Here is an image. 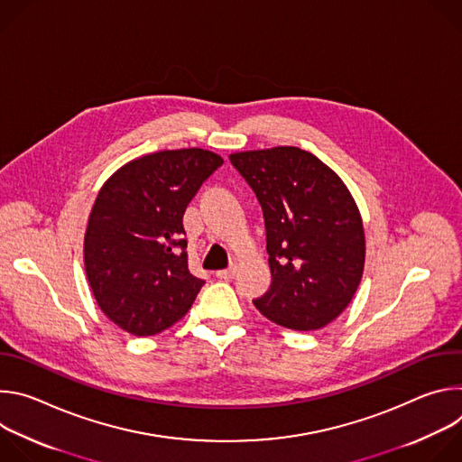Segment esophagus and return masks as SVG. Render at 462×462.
Here are the masks:
<instances>
[{
    "label": "esophagus",
    "instance_id": "esophagus-1",
    "mask_svg": "<svg viewBox=\"0 0 462 462\" xmlns=\"http://www.w3.org/2000/svg\"><path fill=\"white\" fill-rule=\"evenodd\" d=\"M236 274H237V265H236V263H232V265H230L228 269L216 273V276H217L219 280H232V278H236Z\"/></svg>",
    "mask_w": 462,
    "mask_h": 462
}]
</instances>
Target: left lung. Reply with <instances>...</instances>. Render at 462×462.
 Segmentation results:
<instances>
[{
	"mask_svg": "<svg viewBox=\"0 0 462 462\" xmlns=\"http://www.w3.org/2000/svg\"><path fill=\"white\" fill-rule=\"evenodd\" d=\"M230 162L265 219L273 283L255 309L294 331L331 323L353 300L365 261L364 225L347 186L294 146L232 153Z\"/></svg>",
	"mask_w": 462,
	"mask_h": 462,
	"instance_id": "1",
	"label": "left lung"
}]
</instances>
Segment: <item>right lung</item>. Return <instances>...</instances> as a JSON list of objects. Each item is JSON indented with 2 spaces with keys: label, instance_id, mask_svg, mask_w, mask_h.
Returning a JSON list of instances; mask_svg holds the SVG:
<instances>
[{
  "label": "right lung",
  "instance_id": "1",
  "mask_svg": "<svg viewBox=\"0 0 462 462\" xmlns=\"http://www.w3.org/2000/svg\"><path fill=\"white\" fill-rule=\"evenodd\" d=\"M223 164L208 150H166L131 161L100 188L86 239V274L102 312L152 337L179 321L205 285L188 271L182 216Z\"/></svg>",
  "mask_w": 462,
  "mask_h": 462
}]
</instances>
